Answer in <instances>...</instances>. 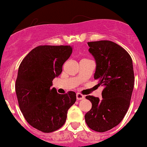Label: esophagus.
<instances>
[{
	"mask_svg": "<svg viewBox=\"0 0 147 147\" xmlns=\"http://www.w3.org/2000/svg\"><path fill=\"white\" fill-rule=\"evenodd\" d=\"M84 98H85V96H84V95L81 94L80 93H77V94H76V100H83Z\"/></svg>",
	"mask_w": 147,
	"mask_h": 147,
	"instance_id": "obj_1",
	"label": "esophagus"
}]
</instances>
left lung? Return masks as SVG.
Returning <instances> with one entry per match:
<instances>
[{
	"instance_id": "left-lung-1",
	"label": "left lung",
	"mask_w": 147,
	"mask_h": 147,
	"mask_svg": "<svg viewBox=\"0 0 147 147\" xmlns=\"http://www.w3.org/2000/svg\"><path fill=\"white\" fill-rule=\"evenodd\" d=\"M88 45L96 61L94 78L105 88L101 99L86 96L92 107L85 119L90 129L104 132L117 126L129 107L135 82L133 64L129 54L115 42L99 41Z\"/></svg>"
}]
</instances>
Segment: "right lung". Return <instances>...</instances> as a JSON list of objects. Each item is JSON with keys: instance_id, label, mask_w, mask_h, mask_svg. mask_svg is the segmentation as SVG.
Returning <instances> with one entry per match:
<instances>
[{"instance_id": "right-lung-1", "label": "right lung", "mask_w": 147, "mask_h": 147, "mask_svg": "<svg viewBox=\"0 0 147 147\" xmlns=\"http://www.w3.org/2000/svg\"><path fill=\"white\" fill-rule=\"evenodd\" d=\"M71 46H38L26 56L18 68L16 92L20 109L30 125L49 133L63 126L76 93L59 94L53 80L73 52Z\"/></svg>"}]
</instances>
